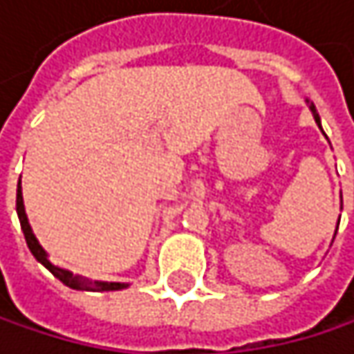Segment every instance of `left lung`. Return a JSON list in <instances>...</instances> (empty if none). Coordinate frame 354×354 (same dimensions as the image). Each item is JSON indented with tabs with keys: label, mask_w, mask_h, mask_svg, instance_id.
Here are the masks:
<instances>
[{
	"label": "left lung",
	"mask_w": 354,
	"mask_h": 354,
	"mask_svg": "<svg viewBox=\"0 0 354 354\" xmlns=\"http://www.w3.org/2000/svg\"><path fill=\"white\" fill-rule=\"evenodd\" d=\"M308 102V106H310V110H312V114H314V120L318 122V127L322 129V122H319V114H318V110H316V106H314V102H310V100H306ZM324 133V131H322Z\"/></svg>",
	"instance_id": "8db88e82"
}]
</instances>
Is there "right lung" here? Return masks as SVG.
Instances as JSON below:
<instances>
[{
	"mask_svg": "<svg viewBox=\"0 0 354 354\" xmlns=\"http://www.w3.org/2000/svg\"><path fill=\"white\" fill-rule=\"evenodd\" d=\"M16 213H18V219H20V225H22V232H24V238H26L28 250L32 252V256H35L36 260H38L44 268H48L63 285H67V287H71V289H77V291H120V289H127V287H129V283L90 281V279H86V277L73 274L71 270L53 264V262L48 260L46 250L38 244L35 232H32V227H30V223H28V215H26V209H24V196H22V182H20V180H18V190H16Z\"/></svg>",
	"mask_w": 354,
	"mask_h": 354,
	"instance_id": "add662e5",
	"label": "right lung"
}]
</instances>
